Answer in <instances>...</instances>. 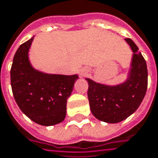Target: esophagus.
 I'll list each match as a JSON object with an SVG mask.
<instances>
[{"label":"esophagus","mask_w":158,"mask_h":158,"mask_svg":"<svg viewBox=\"0 0 158 158\" xmlns=\"http://www.w3.org/2000/svg\"><path fill=\"white\" fill-rule=\"evenodd\" d=\"M86 74H87V71H86V70L85 71H82V72H81V76H85Z\"/></svg>","instance_id":"obj_1"}]
</instances>
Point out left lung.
<instances>
[{
    "label": "left lung",
    "instance_id": "left-lung-1",
    "mask_svg": "<svg viewBox=\"0 0 158 158\" xmlns=\"http://www.w3.org/2000/svg\"><path fill=\"white\" fill-rule=\"evenodd\" d=\"M125 40L133 52L125 81L116 85H106L85 78L89 82L91 113L103 122L115 124L128 118L139 108L147 90L146 62L135 43L131 39Z\"/></svg>",
    "mask_w": 158,
    "mask_h": 158
}]
</instances>
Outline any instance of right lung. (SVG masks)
<instances>
[{
  "label": "right lung",
  "mask_w": 158,
  "mask_h": 158,
  "mask_svg": "<svg viewBox=\"0 0 158 158\" xmlns=\"http://www.w3.org/2000/svg\"><path fill=\"white\" fill-rule=\"evenodd\" d=\"M33 39L34 36L15 53L10 71L11 87L23 114L39 125L50 127L64 121L67 100L79 77L49 74L33 68L29 59Z\"/></svg>",
  "instance_id": "add662e5"
}]
</instances>
